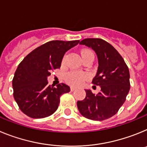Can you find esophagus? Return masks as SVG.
Instances as JSON below:
<instances>
[{"instance_id":"esophagus-1","label":"esophagus","mask_w":147,"mask_h":147,"mask_svg":"<svg viewBox=\"0 0 147 147\" xmlns=\"http://www.w3.org/2000/svg\"><path fill=\"white\" fill-rule=\"evenodd\" d=\"M75 90H76V88H75L74 87H71V91H74Z\"/></svg>"}]
</instances>
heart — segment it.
I'll use <instances>...</instances> for the list:
<instances>
[{
    "instance_id": "obj_1",
    "label": "heart",
    "mask_w": 147,
    "mask_h": 147,
    "mask_svg": "<svg viewBox=\"0 0 147 147\" xmlns=\"http://www.w3.org/2000/svg\"><path fill=\"white\" fill-rule=\"evenodd\" d=\"M87 51L88 50L82 51L81 54H82V53ZM88 75L87 74H85V73H80L76 72V71H72V72H70L67 74L65 79L66 81L68 83H70L71 85L77 86V85H81L83 82L88 79Z\"/></svg>"
}]
</instances>
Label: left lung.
Masks as SVG:
<instances>
[{
	"label": "left lung",
	"instance_id": "left-lung-1",
	"mask_svg": "<svg viewBox=\"0 0 147 147\" xmlns=\"http://www.w3.org/2000/svg\"><path fill=\"white\" fill-rule=\"evenodd\" d=\"M80 45L94 51L98 57V70L92 83L98 85L101 91L95 95L85 90L86 96L78 101L80 113L88 119L103 121L117 113L124 103L130 88L129 68L116 49L99 38H87Z\"/></svg>",
	"mask_w": 147,
	"mask_h": 147
}]
</instances>
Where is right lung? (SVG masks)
<instances>
[{
	"label": "right lung",
	"mask_w": 147,
	"mask_h": 147,
	"mask_svg": "<svg viewBox=\"0 0 147 147\" xmlns=\"http://www.w3.org/2000/svg\"><path fill=\"white\" fill-rule=\"evenodd\" d=\"M80 40H52L40 45L20 62L12 80L13 96L23 113L33 119L52 115L57 110L59 98L70 91L64 83L57 88L48 85V76L59 68L66 51Z\"/></svg>",
	"instance_id": "1"
}]
</instances>
